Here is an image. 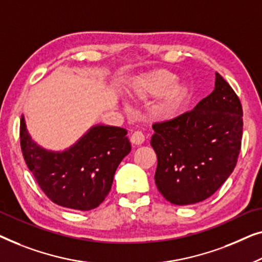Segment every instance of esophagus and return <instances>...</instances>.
I'll use <instances>...</instances> for the list:
<instances>
[{
    "instance_id": "1",
    "label": "esophagus",
    "mask_w": 262,
    "mask_h": 262,
    "mask_svg": "<svg viewBox=\"0 0 262 262\" xmlns=\"http://www.w3.org/2000/svg\"><path fill=\"white\" fill-rule=\"evenodd\" d=\"M143 141H145V135L142 134L141 132H134L130 136V142L133 143V145L135 146H140L142 145Z\"/></svg>"
}]
</instances>
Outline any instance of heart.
Returning <instances> with one entry per match:
<instances>
[{
  "instance_id": "heart-1",
  "label": "heart",
  "mask_w": 262,
  "mask_h": 262,
  "mask_svg": "<svg viewBox=\"0 0 262 262\" xmlns=\"http://www.w3.org/2000/svg\"><path fill=\"white\" fill-rule=\"evenodd\" d=\"M127 95L135 101L154 98L149 106L150 115L160 121H171L185 109L191 90L185 83L178 82L173 72L158 69L133 79L128 85Z\"/></svg>"
}]
</instances>
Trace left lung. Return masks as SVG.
<instances>
[{"instance_id":"1","label":"left lung","mask_w":262,"mask_h":262,"mask_svg":"<svg viewBox=\"0 0 262 262\" xmlns=\"http://www.w3.org/2000/svg\"><path fill=\"white\" fill-rule=\"evenodd\" d=\"M242 126L240 99L217 72L213 91L191 112L153 124L154 179L165 200L190 205L215 193L236 166Z\"/></svg>"}]
</instances>
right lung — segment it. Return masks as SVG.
Returning a JSON list of instances; mask_svg holds the SVG:
<instances>
[{
    "label": "right lung",
    "instance_id": "add662e5",
    "mask_svg": "<svg viewBox=\"0 0 262 262\" xmlns=\"http://www.w3.org/2000/svg\"><path fill=\"white\" fill-rule=\"evenodd\" d=\"M121 127L95 124L64 150L47 149L33 140L21 116V149L36 183L53 203L88 211L104 201L116 168L132 146Z\"/></svg>",
    "mask_w": 262,
    "mask_h": 262
}]
</instances>
